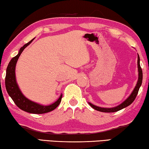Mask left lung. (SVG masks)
<instances>
[{"instance_id": "1", "label": "left lung", "mask_w": 149, "mask_h": 149, "mask_svg": "<svg viewBox=\"0 0 149 149\" xmlns=\"http://www.w3.org/2000/svg\"><path fill=\"white\" fill-rule=\"evenodd\" d=\"M137 65H138V71H139V79H138L137 83H136V86L135 88H134L133 92L131 93V94L130 96H129V97L126 100L124 101L122 104L119 105V106H118L117 107H115V108H100V107L94 106V105L92 104L91 103H89L90 106H91L92 108H94V109H96V110H97V111L111 113V112H116V111H118L119 110H121V109L126 108V107H127L128 106H130V104H132L133 101L135 100L136 95H137V94H138L139 90V88L141 86V84H142V80H143V71H142V69H141V65H140V58H139V55H138Z\"/></svg>"}]
</instances>
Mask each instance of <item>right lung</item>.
Returning <instances> with one entry per match:
<instances>
[{"label":"right lung","mask_w":149,"mask_h":149,"mask_svg":"<svg viewBox=\"0 0 149 149\" xmlns=\"http://www.w3.org/2000/svg\"><path fill=\"white\" fill-rule=\"evenodd\" d=\"M33 40H31L28 43L24 45L22 47L20 48L18 54L13 57L10 61L9 64L6 69V74L5 77V86L6 91L11 98L13 99L14 103L17 106L22 110L31 113L41 114L45 113L47 112L52 111L55 109L59 105L61 102L62 96L61 94L57 101L55 103L49 105V106H42L39 104L36 103L30 100L24 96L21 91H19V87L16 81L15 77V67L18 58L22 53L24 49L29 45Z\"/></svg>","instance_id":"obj_1"}]
</instances>
